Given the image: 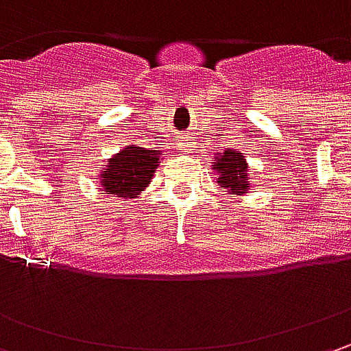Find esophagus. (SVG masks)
I'll use <instances>...</instances> for the list:
<instances>
[{"mask_svg": "<svg viewBox=\"0 0 351 351\" xmlns=\"http://www.w3.org/2000/svg\"><path fill=\"white\" fill-rule=\"evenodd\" d=\"M187 144H189V142H185V141H183L182 144H180V146H182V150H187Z\"/></svg>", "mask_w": 351, "mask_h": 351, "instance_id": "34e87169", "label": "esophagus"}]
</instances>
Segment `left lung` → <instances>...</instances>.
<instances>
[{
	"instance_id": "1",
	"label": "left lung",
	"mask_w": 351,
	"mask_h": 351,
	"mask_svg": "<svg viewBox=\"0 0 351 351\" xmlns=\"http://www.w3.org/2000/svg\"><path fill=\"white\" fill-rule=\"evenodd\" d=\"M215 168L221 173L219 183L228 189V193L232 195H240V193H246L250 187L248 176H246V160L240 152L234 150H226L217 162H215Z\"/></svg>"
}]
</instances>
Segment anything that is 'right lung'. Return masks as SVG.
<instances>
[{
    "label": "right lung",
    "mask_w": 351,
    "mask_h": 351,
    "mask_svg": "<svg viewBox=\"0 0 351 351\" xmlns=\"http://www.w3.org/2000/svg\"><path fill=\"white\" fill-rule=\"evenodd\" d=\"M156 166V152L130 144L109 160L101 173L103 189L115 197H136L150 183Z\"/></svg>",
    "instance_id": "right-lung-1"
}]
</instances>
